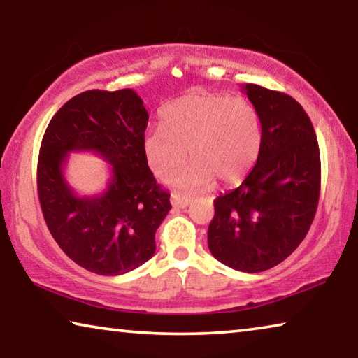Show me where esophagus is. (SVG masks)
<instances>
[{
  "label": "esophagus",
  "mask_w": 358,
  "mask_h": 358,
  "mask_svg": "<svg viewBox=\"0 0 358 358\" xmlns=\"http://www.w3.org/2000/svg\"><path fill=\"white\" fill-rule=\"evenodd\" d=\"M171 202L175 208H186L189 205L191 199L187 196H183V194H172Z\"/></svg>",
  "instance_id": "34e87169"
}]
</instances>
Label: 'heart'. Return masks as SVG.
<instances>
[{
	"instance_id": "b5f03b06",
	"label": "heart",
	"mask_w": 358,
	"mask_h": 358,
	"mask_svg": "<svg viewBox=\"0 0 358 358\" xmlns=\"http://www.w3.org/2000/svg\"><path fill=\"white\" fill-rule=\"evenodd\" d=\"M262 128L250 101L229 94L192 92L162 108L161 126L145 132L143 155L159 178L175 175L172 185L197 189L217 178L222 185L243 180L256 164Z\"/></svg>"
}]
</instances>
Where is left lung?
Masks as SVG:
<instances>
[{
	"label": "left lung",
	"instance_id": "obj_1",
	"mask_svg": "<svg viewBox=\"0 0 358 358\" xmlns=\"http://www.w3.org/2000/svg\"><path fill=\"white\" fill-rule=\"evenodd\" d=\"M262 126L256 166L237 189L217 196L208 248L230 268L259 273L287 259L310 230L320 192L313 123L286 93L246 83Z\"/></svg>",
	"mask_w": 358,
	"mask_h": 358
}]
</instances>
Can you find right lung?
<instances>
[{
    "instance_id": "1",
    "label": "right lung",
    "mask_w": 358,
    "mask_h": 358,
    "mask_svg": "<svg viewBox=\"0 0 358 358\" xmlns=\"http://www.w3.org/2000/svg\"><path fill=\"white\" fill-rule=\"evenodd\" d=\"M148 112L134 90H88L53 115L42 137L38 194L52 237L66 256L96 275L137 268L156 251L155 234L171 194L156 183L143 155ZM71 150H94L113 164L99 196L80 198L64 178Z\"/></svg>"
}]
</instances>
